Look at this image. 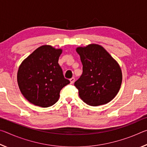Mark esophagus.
Listing matches in <instances>:
<instances>
[{"label": "esophagus", "instance_id": "esophagus-1", "mask_svg": "<svg viewBox=\"0 0 147 147\" xmlns=\"http://www.w3.org/2000/svg\"><path fill=\"white\" fill-rule=\"evenodd\" d=\"M74 80H75V78H73H73H71L70 79V82H71V84H73L74 82Z\"/></svg>", "mask_w": 147, "mask_h": 147}]
</instances>
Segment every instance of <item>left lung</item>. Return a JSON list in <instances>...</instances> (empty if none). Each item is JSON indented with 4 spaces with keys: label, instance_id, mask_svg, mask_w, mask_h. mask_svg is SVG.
Here are the masks:
<instances>
[{
    "label": "left lung",
    "instance_id": "8db88e82",
    "mask_svg": "<svg viewBox=\"0 0 147 147\" xmlns=\"http://www.w3.org/2000/svg\"><path fill=\"white\" fill-rule=\"evenodd\" d=\"M83 73L74 82L80 98L92 106L108 103L118 93L122 83L120 66L104 49L96 44L78 47Z\"/></svg>",
    "mask_w": 147,
    "mask_h": 147
}]
</instances>
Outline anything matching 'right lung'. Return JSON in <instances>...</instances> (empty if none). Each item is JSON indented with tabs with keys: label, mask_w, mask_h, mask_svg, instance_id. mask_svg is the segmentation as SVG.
Returning a JSON list of instances; mask_svg holds the SVG:
<instances>
[{
	"label": "right lung",
	"mask_w": 147,
	"mask_h": 147,
	"mask_svg": "<svg viewBox=\"0 0 147 147\" xmlns=\"http://www.w3.org/2000/svg\"><path fill=\"white\" fill-rule=\"evenodd\" d=\"M61 49L43 45L24 59L17 72V83L27 100L47 108L54 105L61 89L70 83L58 63Z\"/></svg>",
	"instance_id": "obj_1"
}]
</instances>
